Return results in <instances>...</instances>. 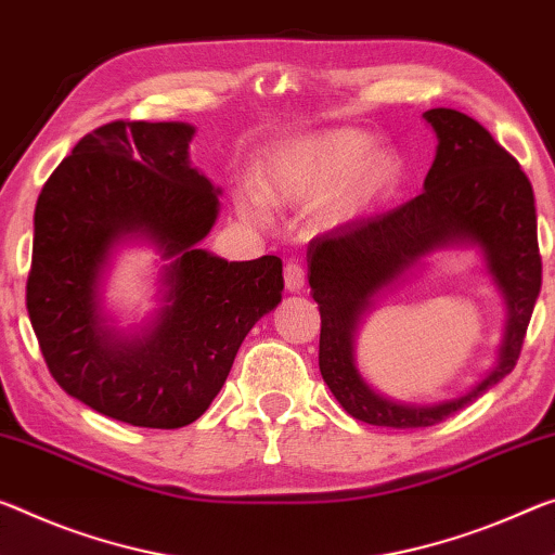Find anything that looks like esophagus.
<instances>
[{
    "label": "esophagus",
    "instance_id": "esophagus-1",
    "mask_svg": "<svg viewBox=\"0 0 555 555\" xmlns=\"http://www.w3.org/2000/svg\"><path fill=\"white\" fill-rule=\"evenodd\" d=\"M284 284L288 292H301L306 286V269L298 261H286L284 267Z\"/></svg>",
    "mask_w": 555,
    "mask_h": 555
}]
</instances>
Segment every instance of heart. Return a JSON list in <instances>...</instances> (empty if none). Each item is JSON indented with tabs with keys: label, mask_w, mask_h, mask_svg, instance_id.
<instances>
[{
	"label": "heart",
	"mask_w": 555,
	"mask_h": 555,
	"mask_svg": "<svg viewBox=\"0 0 555 555\" xmlns=\"http://www.w3.org/2000/svg\"><path fill=\"white\" fill-rule=\"evenodd\" d=\"M402 160L390 147L373 145L358 130H328L286 140L263 157L261 190L244 188L240 212L251 222H267V199L279 205H311L323 199L328 222L371 212L398 190Z\"/></svg>",
	"instance_id": "obj_1"
}]
</instances>
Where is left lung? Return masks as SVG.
Returning <instances> with one entry per match:
<instances>
[{
	"instance_id": "left-lung-1",
	"label": "left lung",
	"mask_w": 555,
	"mask_h": 555,
	"mask_svg": "<svg viewBox=\"0 0 555 555\" xmlns=\"http://www.w3.org/2000/svg\"><path fill=\"white\" fill-rule=\"evenodd\" d=\"M425 120L437 133V155L415 199L375 217H358L315 236L306 251L313 301L321 311L319 367L350 417L375 427L415 429L467 408L514 371L535 298L541 254L533 190L521 167L477 120L433 108ZM447 245H479L507 306L498 365L454 401L410 405L375 393L354 365V336L374 296Z\"/></svg>"
}]
</instances>
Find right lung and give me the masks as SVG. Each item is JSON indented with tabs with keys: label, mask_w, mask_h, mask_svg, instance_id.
<instances>
[{
	"label": "right lung",
	"mask_w": 555,
	"mask_h": 555,
	"mask_svg": "<svg viewBox=\"0 0 555 555\" xmlns=\"http://www.w3.org/2000/svg\"><path fill=\"white\" fill-rule=\"evenodd\" d=\"M190 122L113 120L78 140L34 212L26 309L49 373L72 398L133 427L178 429L212 404L246 333L284 292L279 257L199 249L219 188L190 165ZM151 241L168 263L164 306L138 334L100 306L109 254Z\"/></svg>",
	"instance_id": "obj_1"
}]
</instances>
